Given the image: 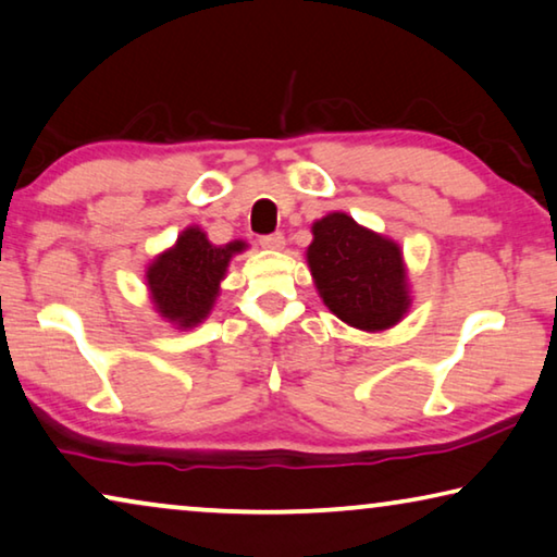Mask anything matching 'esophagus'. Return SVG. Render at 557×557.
<instances>
[{
    "instance_id": "1",
    "label": "esophagus",
    "mask_w": 557,
    "mask_h": 557,
    "mask_svg": "<svg viewBox=\"0 0 557 557\" xmlns=\"http://www.w3.org/2000/svg\"><path fill=\"white\" fill-rule=\"evenodd\" d=\"M260 245L268 247V250H282L285 247V235L282 233H272V235H262Z\"/></svg>"
}]
</instances>
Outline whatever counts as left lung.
Returning a JSON list of instances; mask_svg holds the SVG:
<instances>
[{
  "instance_id": "8db88e82",
  "label": "left lung",
  "mask_w": 557,
  "mask_h": 557,
  "mask_svg": "<svg viewBox=\"0 0 557 557\" xmlns=\"http://www.w3.org/2000/svg\"><path fill=\"white\" fill-rule=\"evenodd\" d=\"M307 264L326 310L355 330H392L409 312L411 287L399 243L347 213L314 220Z\"/></svg>"
}]
</instances>
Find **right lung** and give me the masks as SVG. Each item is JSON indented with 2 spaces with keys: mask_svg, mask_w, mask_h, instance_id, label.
Segmentation results:
<instances>
[{
  "mask_svg": "<svg viewBox=\"0 0 557 557\" xmlns=\"http://www.w3.org/2000/svg\"><path fill=\"white\" fill-rule=\"evenodd\" d=\"M247 250L245 240L213 245L202 227L188 225L168 250L146 268L153 310L175 330H193L215 307L227 264Z\"/></svg>",
  "mask_w": 557,
  "mask_h": 557,
  "instance_id": "1",
  "label": "right lung"
}]
</instances>
